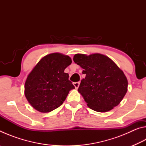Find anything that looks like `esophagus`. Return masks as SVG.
Returning <instances> with one entry per match:
<instances>
[{"label": "esophagus", "instance_id": "obj_1", "mask_svg": "<svg viewBox=\"0 0 146 146\" xmlns=\"http://www.w3.org/2000/svg\"><path fill=\"white\" fill-rule=\"evenodd\" d=\"M74 86H75L76 89H77L79 87V85H80V82H74Z\"/></svg>", "mask_w": 146, "mask_h": 146}]
</instances>
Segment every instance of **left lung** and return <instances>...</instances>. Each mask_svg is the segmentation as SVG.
Here are the masks:
<instances>
[{"label":"left lung","instance_id":"obj_1","mask_svg":"<svg viewBox=\"0 0 146 146\" xmlns=\"http://www.w3.org/2000/svg\"><path fill=\"white\" fill-rule=\"evenodd\" d=\"M73 61L86 74L78 91L89 108L107 112L119 104L126 94L128 83L124 73L111 59L99 53L76 54Z\"/></svg>","mask_w":146,"mask_h":146}]
</instances>
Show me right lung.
Segmentation results:
<instances>
[{
  "label": "right lung",
  "mask_w": 146,
  "mask_h": 146,
  "mask_svg": "<svg viewBox=\"0 0 146 146\" xmlns=\"http://www.w3.org/2000/svg\"><path fill=\"white\" fill-rule=\"evenodd\" d=\"M72 62L68 55L55 53L43 57L26 80L24 94L32 107L48 113L62 104L75 86L64 70Z\"/></svg>",
  "instance_id": "obj_1"
}]
</instances>
